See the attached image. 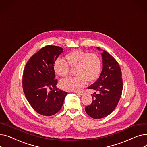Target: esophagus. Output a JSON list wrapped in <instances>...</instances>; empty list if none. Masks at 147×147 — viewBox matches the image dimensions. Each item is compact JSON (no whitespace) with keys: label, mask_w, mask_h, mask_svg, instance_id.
Instances as JSON below:
<instances>
[{"label":"esophagus","mask_w":147,"mask_h":147,"mask_svg":"<svg viewBox=\"0 0 147 147\" xmlns=\"http://www.w3.org/2000/svg\"><path fill=\"white\" fill-rule=\"evenodd\" d=\"M76 94H79L80 95H82L83 94H84V92L83 91H80V92H75Z\"/></svg>","instance_id":"obj_1"}]
</instances>
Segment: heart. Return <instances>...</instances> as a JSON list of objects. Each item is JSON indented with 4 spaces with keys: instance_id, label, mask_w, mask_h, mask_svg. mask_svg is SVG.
I'll use <instances>...</instances> for the list:
<instances>
[{
    "instance_id": "obj_1",
    "label": "heart",
    "mask_w": 147,
    "mask_h": 147,
    "mask_svg": "<svg viewBox=\"0 0 147 147\" xmlns=\"http://www.w3.org/2000/svg\"><path fill=\"white\" fill-rule=\"evenodd\" d=\"M67 62L58 59L53 64L55 73L60 77H66L69 73V67L76 68L73 78L62 80L59 85L62 89L69 91L79 90L86 83L97 79L101 69V61L94 53H89L81 49H75L67 53Z\"/></svg>"
}]
</instances>
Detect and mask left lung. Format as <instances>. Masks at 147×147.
<instances>
[{
    "label": "left lung",
    "mask_w": 147,
    "mask_h": 147,
    "mask_svg": "<svg viewBox=\"0 0 147 147\" xmlns=\"http://www.w3.org/2000/svg\"><path fill=\"white\" fill-rule=\"evenodd\" d=\"M98 50L102 51L99 47ZM102 70L98 80L88 89H93V101L85 107V111L92 118L98 119L111 114L117 105L123 90V81L120 66L110 54L103 50Z\"/></svg>",
    "instance_id": "1"
}]
</instances>
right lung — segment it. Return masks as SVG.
Segmentation results:
<instances>
[{
  "label": "right lung",
  "mask_w": 147,
  "mask_h": 147,
  "mask_svg": "<svg viewBox=\"0 0 147 147\" xmlns=\"http://www.w3.org/2000/svg\"><path fill=\"white\" fill-rule=\"evenodd\" d=\"M63 52L59 46H44L30 58L23 73L22 88L28 102L37 113L45 116L58 113L67 94L57 88L53 69L55 61Z\"/></svg>",
  "instance_id": "right-lung-1"
}]
</instances>
